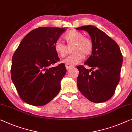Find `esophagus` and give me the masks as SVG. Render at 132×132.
I'll list each match as a JSON object with an SVG mask.
<instances>
[{
  "label": "esophagus",
  "instance_id": "34e87169",
  "mask_svg": "<svg viewBox=\"0 0 132 132\" xmlns=\"http://www.w3.org/2000/svg\"><path fill=\"white\" fill-rule=\"evenodd\" d=\"M65 67L67 68V70H70V69H71L72 68H74V66L70 65H68V64H66L65 65Z\"/></svg>",
  "mask_w": 132,
  "mask_h": 132
}]
</instances>
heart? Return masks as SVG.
Returning a JSON list of instances; mask_svg holds the SVG:
<instances>
[{"label":"heart","instance_id":"b5f03b06","mask_svg":"<svg viewBox=\"0 0 132 132\" xmlns=\"http://www.w3.org/2000/svg\"><path fill=\"white\" fill-rule=\"evenodd\" d=\"M64 38L68 45L75 44L72 52L74 54L71 55L65 58L64 63L70 65H76L81 61L84 58V55L86 56L92 54L93 50V43L90 38L84 37L81 32L72 30L67 32L64 36ZM54 49L56 54L61 58L65 56L67 53L66 45L60 41L54 44Z\"/></svg>","mask_w":132,"mask_h":132}]
</instances>
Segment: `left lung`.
Instances as JSON below:
<instances>
[{
    "label": "left lung",
    "mask_w": 132,
    "mask_h": 132,
    "mask_svg": "<svg viewBox=\"0 0 132 132\" xmlns=\"http://www.w3.org/2000/svg\"><path fill=\"white\" fill-rule=\"evenodd\" d=\"M76 29L88 32L93 43L92 55L84 62L92 68L88 70L82 65L77 67L79 71L78 88L92 102H104L114 95L120 80L123 62L120 48L114 40L96 26H82Z\"/></svg>",
    "instance_id": "1"
}]
</instances>
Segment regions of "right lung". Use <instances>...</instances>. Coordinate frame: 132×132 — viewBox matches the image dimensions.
<instances>
[{
	"label": "right lung",
	"mask_w": 132,
	"mask_h": 132,
	"mask_svg": "<svg viewBox=\"0 0 132 132\" xmlns=\"http://www.w3.org/2000/svg\"><path fill=\"white\" fill-rule=\"evenodd\" d=\"M65 31L64 28L40 27L29 32L18 46L12 60L11 78L20 97L28 104L43 106L61 90V81L67 72L54 44Z\"/></svg>",
	"instance_id": "add662e5"
}]
</instances>
